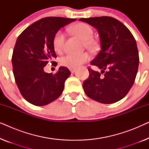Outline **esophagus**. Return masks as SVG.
<instances>
[{
    "mask_svg": "<svg viewBox=\"0 0 149 149\" xmlns=\"http://www.w3.org/2000/svg\"><path fill=\"white\" fill-rule=\"evenodd\" d=\"M69 70H70V72L72 73H74L75 72V70H76V68H69Z\"/></svg>",
    "mask_w": 149,
    "mask_h": 149,
    "instance_id": "esophagus-1",
    "label": "esophagus"
}]
</instances>
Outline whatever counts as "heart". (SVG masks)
I'll return each mask as SVG.
<instances>
[{
    "label": "heart",
    "mask_w": 149,
    "mask_h": 149,
    "mask_svg": "<svg viewBox=\"0 0 149 149\" xmlns=\"http://www.w3.org/2000/svg\"><path fill=\"white\" fill-rule=\"evenodd\" d=\"M73 34L84 40L85 45L90 49L96 47V42L93 39V31L92 28L87 24L77 23L70 28ZM65 34L63 32L59 31L55 35L53 40V45L56 52H62L64 45ZM89 60V55L87 53L82 54H68L60 58V64L68 68H77Z\"/></svg>",
    "instance_id": "1"
}]
</instances>
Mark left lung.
<instances>
[{"label": "left lung", "instance_id": "8db88e82", "mask_svg": "<svg viewBox=\"0 0 149 149\" xmlns=\"http://www.w3.org/2000/svg\"><path fill=\"white\" fill-rule=\"evenodd\" d=\"M79 20L97 30L101 46L91 62L101 72L88 68L89 78L83 84L85 93L98 102H117L127 95L137 74L139 56L135 38L124 24L113 17L103 16Z\"/></svg>", "mask_w": 149, "mask_h": 149}]
</instances>
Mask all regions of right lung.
Listing matches in <instances>:
<instances>
[{
	"label": "right lung",
	"mask_w": 149,
	"mask_h": 149,
	"mask_svg": "<svg viewBox=\"0 0 149 149\" xmlns=\"http://www.w3.org/2000/svg\"><path fill=\"white\" fill-rule=\"evenodd\" d=\"M76 19L49 17L26 28L18 36L12 56V65L18 89L26 100L35 106H45L58 98L64 83L70 75L68 68L60 66L55 74L44 67L56 58L53 40L58 30ZM56 64V62H52Z\"/></svg>",
	"instance_id": "1"
}]
</instances>
